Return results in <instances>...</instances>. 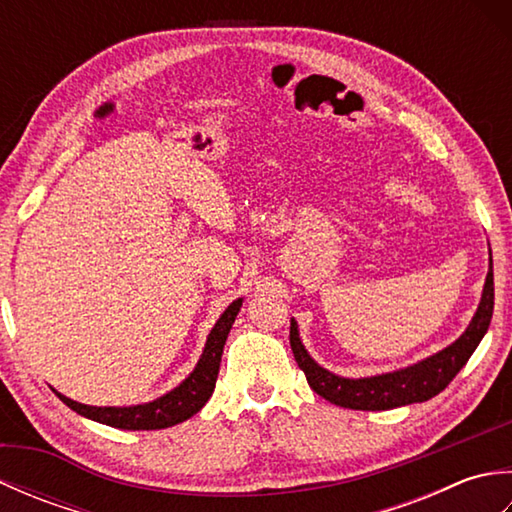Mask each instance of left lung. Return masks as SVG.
<instances>
[{"instance_id":"obj_1","label":"left lung","mask_w":512,"mask_h":512,"mask_svg":"<svg viewBox=\"0 0 512 512\" xmlns=\"http://www.w3.org/2000/svg\"><path fill=\"white\" fill-rule=\"evenodd\" d=\"M493 301L495 288L491 257V266H488L486 284L482 290V301L480 306H477V312L473 314L466 332L458 341L444 347L442 352L424 358V361L411 367L398 369V372L369 378H343L328 372V369H323L319 363H314V358L308 354L306 347H303L295 319L290 321V347L292 354H295L297 365L308 378V385L317 391L321 398L330 400L332 405L361 411L396 409L402 405H411V402H424L438 396L440 391L458 376L460 369L475 352V347L484 339L488 325H491Z\"/></svg>"}]
</instances>
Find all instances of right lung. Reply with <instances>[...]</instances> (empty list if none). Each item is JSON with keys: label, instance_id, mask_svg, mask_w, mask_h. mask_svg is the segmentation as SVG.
I'll return each instance as SVG.
<instances>
[{"label": "right lung", "instance_id": "1", "mask_svg": "<svg viewBox=\"0 0 512 512\" xmlns=\"http://www.w3.org/2000/svg\"><path fill=\"white\" fill-rule=\"evenodd\" d=\"M239 308H242V299L233 301L231 306L224 310L222 317L217 319V323L213 325V330L209 334V339H206L200 361H198V365H195L193 372L189 374V378H184L176 389L169 391V394L160 396L151 402H145V405L90 407V405H81V402L65 398L63 394H59L57 389H52V391L72 411L79 413V416L107 424V427L129 429V431H140V429L151 431V429L173 427V424L184 422L187 418H191L193 413H198L206 405V400L211 398L213 389H215L217 372H220L226 336L233 328Z\"/></svg>", "mask_w": 512, "mask_h": 512}]
</instances>
